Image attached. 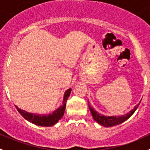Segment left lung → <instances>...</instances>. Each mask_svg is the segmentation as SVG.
I'll return each instance as SVG.
<instances>
[{
  "instance_id": "obj_1",
  "label": "left lung",
  "mask_w": 150,
  "mask_h": 150,
  "mask_svg": "<svg viewBox=\"0 0 150 150\" xmlns=\"http://www.w3.org/2000/svg\"><path fill=\"white\" fill-rule=\"evenodd\" d=\"M140 102L137 105L135 106L134 110H131L128 113L122 116H104L102 115L99 114V112L96 111V110H93V107H91V105L89 104L88 102V107L89 110H90L91 112L92 116H93L94 120H96V122H98L100 125H103V126L105 127H111V126H115V125H119V124L122 123L124 121L127 120V119L129 118L131 115L134 113V112L137 110V109L138 108Z\"/></svg>"
}]
</instances>
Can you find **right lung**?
<instances>
[{"label": "right lung", "instance_id": "1", "mask_svg": "<svg viewBox=\"0 0 150 150\" xmlns=\"http://www.w3.org/2000/svg\"><path fill=\"white\" fill-rule=\"evenodd\" d=\"M71 90L72 89L69 88L67 91H66L65 93H64L63 104L59 108L55 110L52 114L43 115H42L29 113L28 112H25L24 110H22L21 109L18 108V107H16V108L18 110V112L22 115V117L26 119L27 120H28L29 122H33V124L40 125V126H52V125H55L64 115V110H65L66 107V102L67 101L68 97L69 96V94H70Z\"/></svg>", "mask_w": 150, "mask_h": 150}]
</instances>
